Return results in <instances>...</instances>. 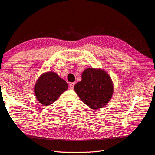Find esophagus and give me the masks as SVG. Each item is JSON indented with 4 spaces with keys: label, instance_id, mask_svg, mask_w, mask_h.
I'll return each instance as SVG.
<instances>
[{
    "label": "esophagus",
    "instance_id": "esophagus-1",
    "mask_svg": "<svg viewBox=\"0 0 155 155\" xmlns=\"http://www.w3.org/2000/svg\"><path fill=\"white\" fill-rule=\"evenodd\" d=\"M74 85H75L74 83H70L69 84V88H70V89H72H72L74 88Z\"/></svg>",
    "mask_w": 155,
    "mask_h": 155
}]
</instances>
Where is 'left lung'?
I'll return each instance as SVG.
<instances>
[{
  "label": "left lung",
  "instance_id": "left-lung-1",
  "mask_svg": "<svg viewBox=\"0 0 155 155\" xmlns=\"http://www.w3.org/2000/svg\"><path fill=\"white\" fill-rule=\"evenodd\" d=\"M81 79L75 85L74 90L82 101L92 109L105 107L114 91L109 75L104 70L88 68L83 72Z\"/></svg>",
  "mask_w": 155,
  "mask_h": 155
}]
</instances>
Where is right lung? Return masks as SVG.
Segmentation results:
<instances>
[{"label": "right lung", "instance_id": "1", "mask_svg": "<svg viewBox=\"0 0 155 155\" xmlns=\"http://www.w3.org/2000/svg\"><path fill=\"white\" fill-rule=\"evenodd\" d=\"M68 84L54 72L44 73L37 79L34 87L37 100L44 106H48L58 99L67 90Z\"/></svg>", "mask_w": 155, "mask_h": 155}]
</instances>
